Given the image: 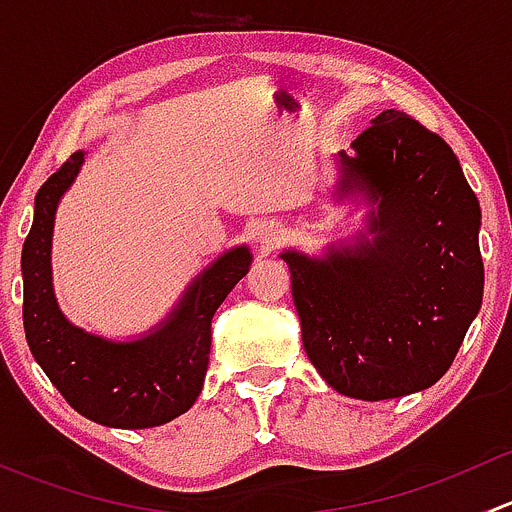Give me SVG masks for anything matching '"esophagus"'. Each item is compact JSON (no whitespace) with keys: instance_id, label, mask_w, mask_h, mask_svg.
<instances>
[{"instance_id":"1","label":"esophagus","mask_w":512,"mask_h":512,"mask_svg":"<svg viewBox=\"0 0 512 512\" xmlns=\"http://www.w3.org/2000/svg\"><path fill=\"white\" fill-rule=\"evenodd\" d=\"M280 237H282L280 225L270 223V220H262V223H257L255 227H252V240H255L257 245H260V250H265V252H270L272 247L280 242Z\"/></svg>"}]
</instances>
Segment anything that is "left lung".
I'll use <instances>...</instances> for the list:
<instances>
[{
  "label": "left lung",
  "instance_id": "left-lung-1",
  "mask_svg": "<svg viewBox=\"0 0 512 512\" xmlns=\"http://www.w3.org/2000/svg\"><path fill=\"white\" fill-rule=\"evenodd\" d=\"M352 148L337 153L334 195H361L366 232L324 257H280L322 379L352 399H399L446 374L476 319L480 205L451 146L406 113H379Z\"/></svg>",
  "mask_w": 512,
  "mask_h": 512
}]
</instances>
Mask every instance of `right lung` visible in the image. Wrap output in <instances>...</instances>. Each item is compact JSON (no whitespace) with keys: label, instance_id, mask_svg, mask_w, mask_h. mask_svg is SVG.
Returning a JSON list of instances; mask_svg holds the SVG:
<instances>
[{"label":"right lung","instance_id":"right-lung-1","mask_svg":"<svg viewBox=\"0 0 512 512\" xmlns=\"http://www.w3.org/2000/svg\"><path fill=\"white\" fill-rule=\"evenodd\" d=\"M84 165L74 153L34 198L24 240V332L36 364L81 416L111 428H153L185 414L203 391L210 324L252 255L232 247L190 282L173 312L143 337L113 342L84 332L61 314L51 285V235L59 200Z\"/></svg>","mask_w":512,"mask_h":512}]
</instances>
